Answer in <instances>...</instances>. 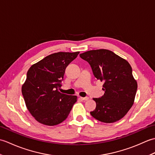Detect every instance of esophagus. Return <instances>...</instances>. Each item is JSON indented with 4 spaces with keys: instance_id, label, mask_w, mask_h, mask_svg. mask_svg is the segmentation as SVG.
<instances>
[{
    "instance_id": "obj_1",
    "label": "esophagus",
    "mask_w": 155,
    "mask_h": 155,
    "mask_svg": "<svg viewBox=\"0 0 155 155\" xmlns=\"http://www.w3.org/2000/svg\"><path fill=\"white\" fill-rule=\"evenodd\" d=\"M81 98L83 101H88V99H89V98H88V97H81Z\"/></svg>"
}]
</instances>
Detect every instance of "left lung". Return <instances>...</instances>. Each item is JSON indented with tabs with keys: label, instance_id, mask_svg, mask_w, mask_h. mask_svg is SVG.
Listing matches in <instances>:
<instances>
[{
	"label": "left lung",
	"instance_id": "1",
	"mask_svg": "<svg viewBox=\"0 0 155 155\" xmlns=\"http://www.w3.org/2000/svg\"><path fill=\"white\" fill-rule=\"evenodd\" d=\"M80 57L89 63L94 77L104 83V93L93 98L97 107L91 114L106 123L119 120L132 107L137 91L130 64L106 49L85 52Z\"/></svg>",
	"mask_w": 155,
	"mask_h": 155
}]
</instances>
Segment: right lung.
<instances>
[{"label":"right lung","instance_id":"add662e5","mask_svg":"<svg viewBox=\"0 0 155 155\" xmlns=\"http://www.w3.org/2000/svg\"><path fill=\"white\" fill-rule=\"evenodd\" d=\"M78 54L79 52H57L28 69L22 94L28 111L40 123L48 126L61 123L77 102V96L61 93L58 89L66 68Z\"/></svg>","mask_w":155,"mask_h":155}]
</instances>
